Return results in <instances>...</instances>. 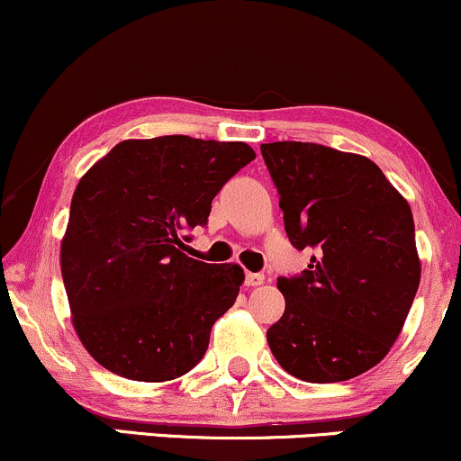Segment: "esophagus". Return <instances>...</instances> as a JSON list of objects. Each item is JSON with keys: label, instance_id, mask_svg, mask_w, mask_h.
<instances>
[{"label": "esophagus", "instance_id": "obj_1", "mask_svg": "<svg viewBox=\"0 0 461 461\" xmlns=\"http://www.w3.org/2000/svg\"><path fill=\"white\" fill-rule=\"evenodd\" d=\"M245 284L251 285V288H256V285H262L264 284V275L262 273H247Z\"/></svg>", "mask_w": 461, "mask_h": 461}]
</instances>
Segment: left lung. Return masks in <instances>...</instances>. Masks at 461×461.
Instances as JSON below:
<instances>
[{"label": "left lung", "mask_w": 461, "mask_h": 461, "mask_svg": "<svg viewBox=\"0 0 461 461\" xmlns=\"http://www.w3.org/2000/svg\"><path fill=\"white\" fill-rule=\"evenodd\" d=\"M290 242L316 251L279 277L284 316L267 340L285 373L347 382L388 356L420 284L410 203L382 168L316 142L262 145Z\"/></svg>", "instance_id": "obj_1"}]
</instances>
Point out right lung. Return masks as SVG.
Wrapping results in <instances>:
<instances>
[{"mask_svg":"<svg viewBox=\"0 0 461 461\" xmlns=\"http://www.w3.org/2000/svg\"><path fill=\"white\" fill-rule=\"evenodd\" d=\"M253 158L247 142L158 136L119 142L79 179L62 282L77 338L110 373L171 382L201 362L245 273L188 258L186 231Z\"/></svg>","mask_w":461,"mask_h":461,"instance_id":"right-lung-1","label":"right lung"}]
</instances>
